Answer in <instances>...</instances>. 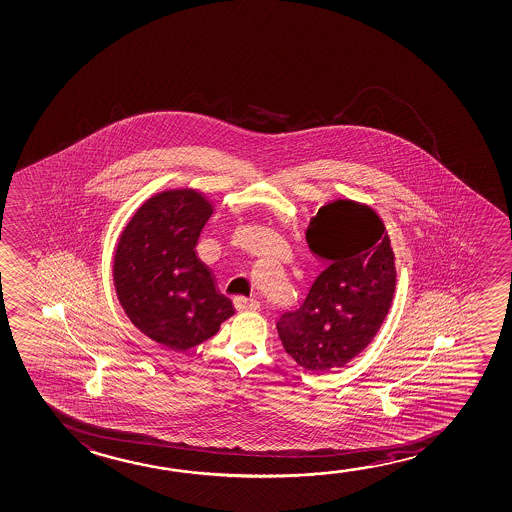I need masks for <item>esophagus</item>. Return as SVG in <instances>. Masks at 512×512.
Masks as SVG:
<instances>
[{"label": "esophagus", "instance_id": "esophagus-1", "mask_svg": "<svg viewBox=\"0 0 512 512\" xmlns=\"http://www.w3.org/2000/svg\"><path fill=\"white\" fill-rule=\"evenodd\" d=\"M235 304H237L240 311H256V309H260V302L256 298L237 297L235 298Z\"/></svg>", "mask_w": 512, "mask_h": 512}]
</instances>
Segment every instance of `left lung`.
<instances>
[{"label":"left lung","mask_w":512,"mask_h":512,"mask_svg":"<svg viewBox=\"0 0 512 512\" xmlns=\"http://www.w3.org/2000/svg\"><path fill=\"white\" fill-rule=\"evenodd\" d=\"M306 240L325 268L300 307L279 316L277 332L298 366L327 373L378 334L394 300L396 256L380 215L353 199L321 206Z\"/></svg>","instance_id":"1"}]
</instances>
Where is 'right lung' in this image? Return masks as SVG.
<instances>
[{"instance_id":"obj_1","label":"right lung","mask_w":512,"mask_h":512,"mask_svg":"<svg viewBox=\"0 0 512 512\" xmlns=\"http://www.w3.org/2000/svg\"><path fill=\"white\" fill-rule=\"evenodd\" d=\"M212 214V201L196 189L157 192L130 217L116 244L118 302L134 327L169 350L198 346L235 314L196 252Z\"/></svg>"}]
</instances>
